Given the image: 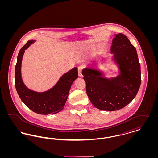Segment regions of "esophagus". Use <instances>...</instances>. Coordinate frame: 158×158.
<instances>
[{
    "instance_id": "obj_1",
    "label": "esophagus",
    "mask_w": 158,
    "mask_h": 158,
    "mask_svg": "<svg viewBox=\"0 0 158 158\" xmlns=\"http://www.w3.org/2000/svg\"><path fill=\"white\" fill-rule=\"evenodd\" d=\"M83 66H79L78 68H77V69H78V74H79V76H80V77H82V70L83 69Z\"/></svg>"
}]
</instances>
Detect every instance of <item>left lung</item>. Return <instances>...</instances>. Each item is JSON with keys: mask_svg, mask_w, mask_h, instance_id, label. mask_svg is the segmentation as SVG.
I'll return each mask as SVG.
<instances>
[{"mask_svg": "<svg viewBox=\"0 0 158 158\" xmlns=\"http://www.w3.org/2000/svg\"><path fill=\"white\" fill-rule=\"evenodd\" d=\"M111 53L120 67V76L108 80L98 71L86 68L82 70L86 90L97 108L113 111L124 108L135 98L141 84L140 64L135 48L128 38L115 35Z\"/></svg>", "mask_w": 158, "mask_h": 158, "instance_id": "left-lung-1", "label": "left lung"}]
</instances>
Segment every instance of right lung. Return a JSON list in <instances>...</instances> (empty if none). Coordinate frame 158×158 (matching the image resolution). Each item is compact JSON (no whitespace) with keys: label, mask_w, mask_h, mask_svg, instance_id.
Here are the masks:
<instances>
[{"label":"right lung","mask_w":158,"mask_h":158,"mask_svg":"<svg viewBox=\"0 0 158 158\" xmlns=\"http://www.w3.org/2000/svg\"><path fill=\"white\" fill-rule=\"evenodd\" d=\"M34 41H28L18 53L15 66V88L22 101L31 110L42 115L54 114L64 108L71 85L78 77L77 68H73L62 76L57 84L48 91L36 92L28 89L23 83L21 68L25 50Z\"/></svg>","instance_id":"1"}]
</instances>
